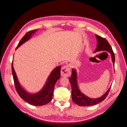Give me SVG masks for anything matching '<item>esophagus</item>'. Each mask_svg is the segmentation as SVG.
<instances>
[{"mask_svg": "<svg viewBox=\"0 0 127 127\" xmlns=\"http://www.w3.org/2000/svg\"><path fill=\"white\" fill-rule=\"evenodd\" d=\"M61 75L63 77H67L71 75L70 67L69 65H64L61 68Z\"/></svg>", "mask_w": 127, "mask_h": 127, "instance_id": "1", "label": "esophagus"}]
</instances>
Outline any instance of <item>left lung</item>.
<instances>
[{
    "instance_id": "1",
    "label": "left lung",
    "mask_w": 127,
    "mask_h": 127,
    "mask_svg": "<svg viewBox=\"0 0 127 127\" xmlns=\"http://www.w3.org/2000/svg\"><path fill=\"white\" fill-rule=\"evenodd\" d=\"M96 37L97 39V48L95 52L99 51H106L111 53L112 56V59L113 64L115 63V56L111 46L109 43L105 38L96 34ZM69 81L71 85V97L73 102L79 106H88L90 105H94L101 102L108 95L111 87L107 90L105 94L102 96L97 98H91L84 95L79 91L77 86V74L76 71L73 69L72 70V74L69 78Z\"/></svg>"
}]
</instances>
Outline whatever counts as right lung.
I'll return each mask as SVG.
<instances>
[{
    "instance_id": "1",
    "label": "right lung",
    "mask_w": 127,
    "mask_h": 127,
    "mask_svg": "<svg viewBox=\"0 0 127 127\" xmlns=\"http://www.w3.org/2000/svg\"><path fill=\"white\" fill-rule=\"evenodd\" d=\"M35 31L36 30H32L27 32L19 42L16 49L23 43H24L25 42L30 39L32 34L35 32ZM11 70H12V74L15 88H16V90L22 99H23L25 101L33 105L41 106L47 104V103L52 100L55 84L60 77V66L56 67L51 72L43 89L39 93L34 94H30L28 93V92L23 89L20 86V84H19L18 81L16 73L14 70L13 62L11 64Z\"/></svg>"
}]
</instances>
